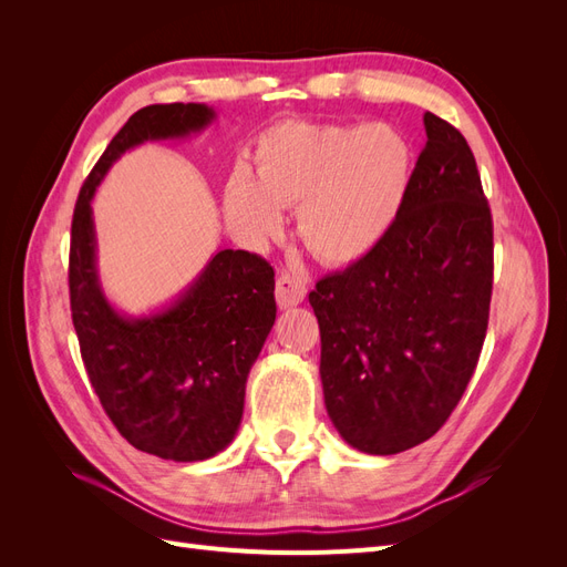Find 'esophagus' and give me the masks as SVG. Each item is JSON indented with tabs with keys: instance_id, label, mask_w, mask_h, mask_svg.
<instances>
[{
	"instance_id": "34e87169",
	"label": "esophagus",
	"mask_w": 567,
	"mask_h": 567,
	"mask_svg": "<svg viewBox=\"0 0 567 567\" xmlns=\"http://www.w3.org/2000/svg\"><path fill=\"white\" fill-rule=\"evenodd\" d=\"M307 288L302 284V279L290 277V274H281L277 279V305L281 310H288V307H296L305 300Z\"/></svg>"
}]
</instances>
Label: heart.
I'll use <instances>...</instances> for the list:
<instances>
[{"instance_id":"b5f03b06","label":"heart","mask_w":567,"mask_h":567,"mask_svg":"<svg viewBox=\"0 0 567 567\" xmlns=\"http://www.w3.org/2000/svg\"><path fill=\"white\" fill-rule=\"evenodd\" d=\"M255 179L236 169L225 188L229 225L248 241L281 227L298 203V234L321 262L352 265L379 248L398 221L414 151L388 123H288L255 144Z\"/></svg>"}]
</instances>
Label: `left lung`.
<instances>
[{"label":"left lung","mask_w":567,"mask_h":567,"mask_svg":"<svg viewBox=\"0 0 567 567\" xmlns=\"http://www.w3.org/2000/svg\"><path fill=\"white\" fill-rule=\"evenodd\" d=\"M425 148L385 241L310 293L326 411L364 454L433 437L466 390L492 298V215L473 151L423 115Z\"/></svg>","instance_id":"left-lung-1"}]
</instances>
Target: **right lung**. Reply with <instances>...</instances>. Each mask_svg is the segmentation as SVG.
Returning <instances> with one entry per match:
<instances>
[{"label":"right lung","mask_w":567,"mask_h":567,"mask_svg":"<svg viewBox=\"0 0 567 567\" xmlns=\"http://www.w3.org/2000/svg\"><path fill=\"white\" fill-rule=\"evenodd\" d=\"M213 120L205 104L136 111L84 179L71 229V312L99 402L132 447L182 463L219 454L238 433L248 373L277 319L274 269L255 252L219 250L163 310L123 315L99 281L92 198L125 151L186 140Z\"/></svg>","instance_id":"1"}]
</instances>
